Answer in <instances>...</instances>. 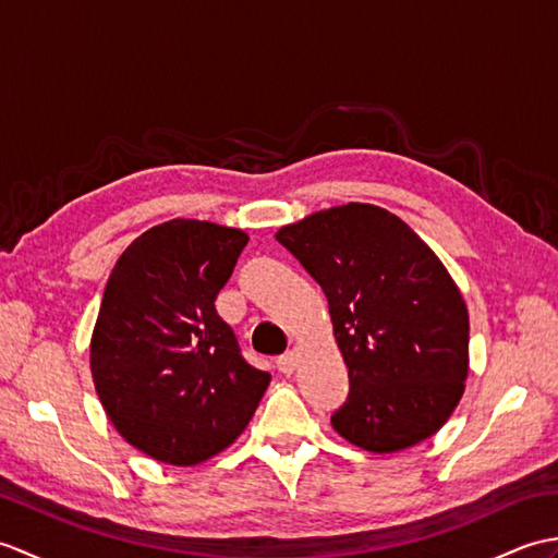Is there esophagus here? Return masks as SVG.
Returning a JSON list of instances; mask_svg holds the SVG:
<instances>
[{
    "label": "esophagus",
    "instance_id": "1",
    "mask_svg": "<svg viewBox=\"0 0 558 558\" xmlns=\"http://www.w3.org/2000/svg\"><path fill=\"white\" fill-rule=\"evenodd\" d=\"M300 357H302V354H300V350H290L288 354H282V357L278 360V369L282 372V374H294V369H298V366H300Z\"/></svg>",
    "mask_w": 558,
    "mask_h": 558
}]
</instances>
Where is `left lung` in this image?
<instances>
[{
  "label": "left lung",
  "mask_w": 558,
  "mask_h": 558,
  "mask_svg": "<svg viewBox=\"0 0 558 558\" xmlns=\"http://www.w3.org/2000/svg\"><path fill=\"white\" fill-rule=\"evenodd\" d=\"M276 240L322 286L350 396L330 424L369 453L436 434L465 393L468 304L432 246L372 204L318 210Z\"/></svg>",
  "instance_id": "1"
}]
</instances>
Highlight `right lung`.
Masks as SVG:
<instances>
[{
    "label": "right lung",
    "mask_w": 558,
    "mask_h": 558,
    "mask_svg": "<svg viewBox=\"0 0 558 558\" xmlns=\"http://www.w3.org/2000/svg\"><path fill=\"white\" fill-rule=\"evenodd\" d=\"M248 234L208 220L156 225L117 260L90 338V374L114 429L168 465L234 444L270 384L248 366L216 298Z\"/></svg>",
    "instance_id": "right-lung-1"
}]
</instances>
